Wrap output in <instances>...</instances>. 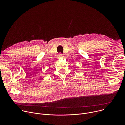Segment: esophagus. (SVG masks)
I'll use <instances>...</instances> for the list:
<instances>
[{"label": "esophagus", "mask_w": 125, "mask_h": 125, "mask_svg": "<svg viewBox=\"0 0 125 125\" xmlns=\"http://www.w3.org/2000/svg\"><path fill=\"white\" fill-rule=\"evenodd\" d=\"M64 57V56L63 55L61 54H60L59 55H58V58H63Z\"/></svg>", "instance_id": "1"}]
</instances>
